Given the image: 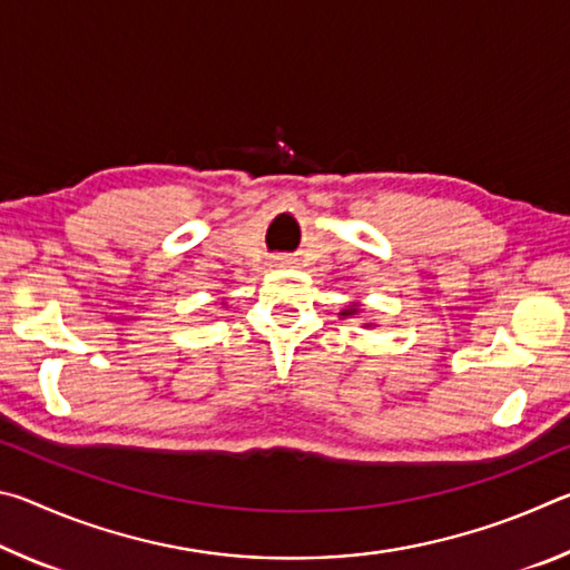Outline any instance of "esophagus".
Here are the masks:
<instances>
[{"label": "esophagus", "mask_w": 570, "mask_h": 570, "mask_svg": "<svg viewBox=\"0 0 570 570\" xmlns=\"http://www.w3.org/2000/svg\"><path fill=\"white\" fill-rule=\"evenodd\" d=\"M292 264H294L292 256H276V258H274V266H276V268H286V266H292Z\"/></svg>", "instance_id": "obj_1"}]
</instances>
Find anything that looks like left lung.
<instances>
[{"label":"left lung","mask_w":570,"mask_h":570,"mask_svg":"<svg viewBox=\"0 0 570 570\" xmlns=\"http://www.w3.org/2000/svg\"><path fill=\"white\" fill-rule=\"evenodd\" d=\"M354 314H362V304L360 302H354V304H350L346 308H342V320H350V316H354ZM364 326H374V322H366Z\"/></svg>","instance_id":"1"}]
</instances>
